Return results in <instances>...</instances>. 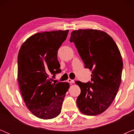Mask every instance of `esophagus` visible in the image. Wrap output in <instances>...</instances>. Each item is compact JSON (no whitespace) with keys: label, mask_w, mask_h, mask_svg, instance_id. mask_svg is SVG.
I'll return each mask as SVG.
<instances>
[{"label":"esophagus","mask_w":134,"mask_h":134,"mask_svg":"<svg viewBox=\"0 0 134 134\" xmlns=\"http://www.w3.org/2000/svg\"><path fill=\"white\" fill-rule=\"evenodd\" d=\"M68 82L70 83H73L74 82V80L71 79H68Z\"/></svg>","instance_id":"esophagus-1"}]
</instances>
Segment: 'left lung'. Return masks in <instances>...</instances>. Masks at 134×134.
<instances>
[{"label":"left lung","mask_w":134,"mask_h":134,"mask_svg":"<svg viewBox=\"0 0 134 134\" xmlns=\"http://www.w3.org/2000/svg\"><path fill=\"white\" fill-rule=\"evenodd\" d=\"M70 41L74 43L85 68L92 71L91 82L76 81L81 90L77 105L83 114L99 115L112 103L121 82L120 50L109 35L95 29L72 31Z\"/></svg>","instance_id":"left-lung-1"}]
</instances>
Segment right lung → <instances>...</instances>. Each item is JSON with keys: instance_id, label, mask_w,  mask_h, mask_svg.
Returning <instances> with one entry per match:
<instances>
[{"instance_id": "obj_1", "label": "right lung", "mask_w": 134, "mask_h": 134, "mask_svg": "<svg viewBox=\"0 0 134 134\" xmlns=\"http://www.w3.org/2000/svg\"><path fill=\"white\" fill-rule=\"evenodd\" d=\"M69 30L44 32L31 36L18 56V80L28 109L38 118L49 120L61 112L68 82H52L61 72L57 52Z\"/></svg>"}]
</instances>
